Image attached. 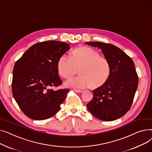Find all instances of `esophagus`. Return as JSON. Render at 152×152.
Listing matches in <instances>:
<instances>
[{
    "label": "esophagus",
    "instance_id": "34e87169",
    "mask_svg": "<svg viewBox=\"0 0 152 152\" xmlns=\"http://www.w3.org/2000/svg\"><path fill=\"white\" fill-rule=\"evenodd\" d=\"M73 91L76 92H77V93H81L83 92L82 90H79V89H73Z\"/></svg>",
    "mask_w": 152,
    "mask_h": 152
}]
</instances>
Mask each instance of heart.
Returning a JSON list of instances; mask_svg holds the SVG:
<instances>
[{"label":"heart","mask_w":152,"mask_h":152,"mask_svg":"<svg viewBox=\"0 0 152 152\" xmlns=\"http://www.w3.org/2000/svg\"><path fill=\"white\" fill-rule=\"evenodd\" d=\"M78 68L80 76L68 79L67 86L79 89L100 86L107 81L111 71L108 60L89 47L77 48L71 52L70 57L62 55L58 58L57 69L63 77H72Z\"/></svg>","instance_id":"1"}]
</instances>
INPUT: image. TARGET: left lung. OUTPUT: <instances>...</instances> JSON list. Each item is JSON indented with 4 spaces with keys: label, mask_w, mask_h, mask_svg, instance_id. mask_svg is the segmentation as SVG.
Returning <instances> with one entry per match:
<instances>
[{
    "label": "left lung",
    "mask_w": 152,
    "mask_h": 152,
    "mask_svg": "<svg viewBox=\"0 0 152 152\" xmlns=\"http://www.w3.org/2000/svg\"><path fill=\"white\" fill-rule=\"evenodd\" d=\"M85 44L101 49L111 68L107 81L92 91L93 98L87 108L100 120L114 121L129 110L137 89L139 79L134 62L126 53L112 44L101 42Z\"/></svg>",
    "instance_id": "1"
}]
</instances>
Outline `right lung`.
<instances>
[{"label":"right lung","mask_w":152,"mask_h":152,"mask_svg":"<svg viewBox=\"0 0 152 152\" xmlns=\"http://www.w3.org/2000/svg\"><path fill=\"white\" fill-rule=\"evenodd\" d=\"M69 45L57 41L35 44L16 61L12 79L13 96L26 116L44 120L57 113L69 91H54L62 84L57 62Z\"/></svg>","instance_id":"right-lung-1"}]
</instances>
